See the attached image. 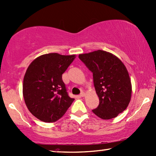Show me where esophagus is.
I'll return each instance as SVG.
<instances>
[{"instance_id":"1","label":"esophagus","mask_w":156,"mask_h":156,"mask_svg":"<svg viewBox=\"0 0 156 156\" xmlns=\"http://www.w3.org/2000/svg\"><path fill=\"white\" fill-rule=\"evenodd\" d=\"M79 96H80V97H84L85 96V93H84V92H81V93L80 94V95H79Z\"/></svg>"}]
</instances>
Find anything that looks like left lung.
Instances as JSON below:
<instances>
[{
	"instance_id": "8db88e82",
	"label": "left lung",
	"mask_w": 156,
	"mask_h": 156,
	"mask_svg": "<svg viewBox=\"0 0 156 156\" xmlns=\"http://www.w3.org/2000/svg\"><path fill=\"white\" fill-rule=\"evenodd\" d=\"M79 58L93 73L94 85L100 104L92 110L100 118H115L130 102L132 87L126 68L112 54L98 50L79 55Z\"/></svg>"
}]
</instances>
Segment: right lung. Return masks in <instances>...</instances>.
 <instances>
[{
  "instance_id": "add662e5",
  "label": "right lung",
  "mask_w": 156,
  "mask_h": 156,
  "mask_svg": "<svg viewBox=\"0 0 156 156\" xmlns=\"http://www.w3.org/2000/svg\"><path fill=\"white\" fill-rule=\"evenodd\" d=\"M75 58V55L46 54L37 57L28 66L23 94L28 110L37 119L56 122L74 101L69 96L62 75Z\"/></svg>"
}]
</instances>
